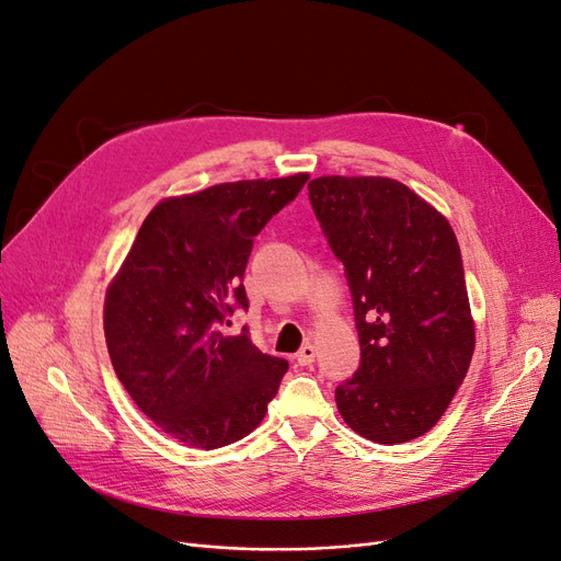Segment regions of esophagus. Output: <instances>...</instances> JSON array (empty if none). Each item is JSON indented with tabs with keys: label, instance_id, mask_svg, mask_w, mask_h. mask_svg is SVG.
I'll return each instance as SVG.
<instances>
[{
	"label": "esophagus",
	"instance_id": "esophagus-1",
	"mask_svg": "<svg viewBox=\"0 0 561 561\" xmlns=\"http://www.w3.org/2000/svg\"><path fill=\"white\" fill-rule=\"evenodd\" d=\"M295 360L301 365V367H307V365H311L313 360H316V346L313 344H304L299 351H297V355H295Z\"/></svg>",
	"mask_w": 561,
	"mask_h": 561
}]
</instances>
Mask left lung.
<instances>
[{
	"instance_id": "obj_1",
	"label": "left lung",
	"mask_w": 561,
	"mask_h": 561,
	"mask_svg": "<svg viewBox=\"0 0 561 561\" xmlns=\"http://www.w3.org/2000/svg\"><path fill=\"white\" fill-rule=\"evenodd\" d=\"M309 198L346 268L360 336V367L336 386V410L371 443H410L443 419L474 351L456 233L390 178L322 175Z\"/></svg>"
}]
</instances>
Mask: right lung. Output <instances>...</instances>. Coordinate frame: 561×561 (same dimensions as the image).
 Listing matches in <instances>:
<instances>
[{
	"label": "right lung",
	"instance_id": "obj_1",
	"mask_svg": "<svg viewBox=\"0 0 561 561\" xmlns=\"http://www.w3.org/2000/svg\"><path fill=\"white\" fill-rule=\"evenodd\" d=\"M309 173L239 180L159 201L105 293L112 367L168 437L217 449L260 426L287 371L219 325L248 309L241 283L252 239Z\"/></svg>",
	"mask_w": 561,
	"mask_h": 561
}]
</instances>
